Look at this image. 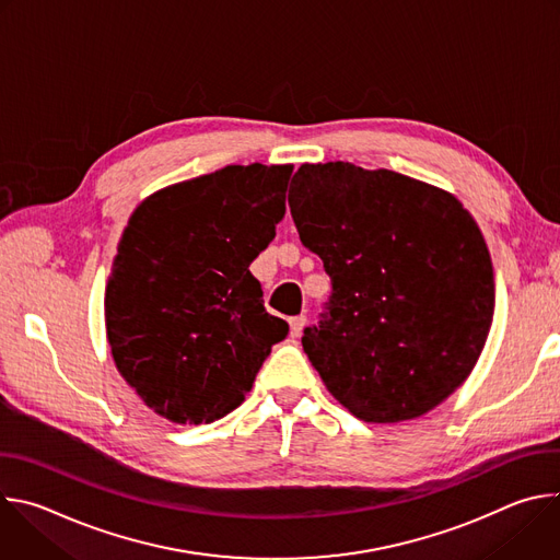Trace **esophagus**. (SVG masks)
Instances as JSON below:
<instances>
[{"label": "esophagus", "instance_id": "esophagus-1", "mask_svg": "<svg viewBox=\"0 0 560 560\" xmlns=\"http://www.w3.org/2000/svg\"><path fill=\"white\" fill-rule=\"evenodd\" d=\"M305 324H307V318H305L303 314H299V316H292V318H290V335H292V337H299V335L303 332Z\"/></svg>", "mask_w": 560, "mask_h": 560}]
</instances>
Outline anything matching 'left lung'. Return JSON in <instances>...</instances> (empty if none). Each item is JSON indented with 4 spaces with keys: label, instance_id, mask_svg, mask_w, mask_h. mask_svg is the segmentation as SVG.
<instances>
[{
    "label": "left lung",
    "instance_id": "left-lung-1",
    "mask_svg": "<svg viewBox=\"0 0 560 560\" xmlns=\"http://www.w3.org/2000/svg\"><path fill=\"white\" fill-rule=\"evenodd\" d=\"M292 183L301 242L332 279L303 352L357 419L423 417L465 383L492 328L481 228L452 192L385 168L303 164Z\"/></svg>",
    "mask_w": 560,
    "mask_h": 560
}]
</instances>
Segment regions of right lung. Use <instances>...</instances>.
Listing matches in <instances>:
<instances>
[{"instance_id":"right-lung-1","label":"right lung","mask_w":560,"mask_h":560,"mask_svg":"<svg viewBox=\"0 0 560 560\" xmlns=\"http://www.w3.org/2000/svg\"><path fill=\"white\" fill-rule=\"evenodd\" d=\"M290 175V164L225 166L152 192L130 214L106 283V337L154 415L223 419L285 339L250 264L285 214Z\"/></svg>"}]
</instances>
